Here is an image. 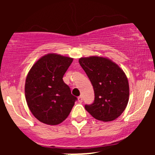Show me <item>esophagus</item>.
I'll list each match as a JSON object with an SVG mask.
<instances>
[{
	"label": "esophagus",
	"instance_id": "1",
	"mask_svg": "<svg viewBox=\"0 0 155 155\" xmlns=\"http://www.w3.org/2000/svg\"><path fill=\"white\" fill-rule=\"evenodd\" d=\"M82 101H83V98H82V96H79V97H78V101H79V103H81L82 102Z\"/></svg>",
	"mask_w": 155,
	"mask_h": 155
}]
</instances>
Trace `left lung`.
Instances as JSON below:
<instances>
[{
  "instance_id": "8db88e82",
  "label": "left lung",
  "mask_w": 155,
  "mask_h": 155,
  "mask_svg": "<svg viewBox=\"0 0 155 155\" xmlns=\"http://www.w3.org/2000/svg\"><path fill=\"white\" fill-rule=\"evenodd\" d=\"M79 64L91 81L95 101L85 109L96 120L109 122L118 118L129 100L127 76L118 65L103 57L81 58Z\"/></svg>"
}]
</instances>
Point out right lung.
I'll return each mask as SVG.
<instances>
[{
  "label": "right lung",
  "mask_w": 155,
  "mask_h": 155,
  "mask_svg": "<svg viewBox=\"0 0 155 155\" xmlns=\"http://www.w3.org/2000/svg\"><path fill=\"white\" fill-rule=\"evenodd\" d=\"M72 62L68 57L47 54L28 72L25 85L27 104L33 116L44 124L63 122L77 100L63 80Z\"/></svg>",
  "instance_id": "add662e5"
}]
</instances>
